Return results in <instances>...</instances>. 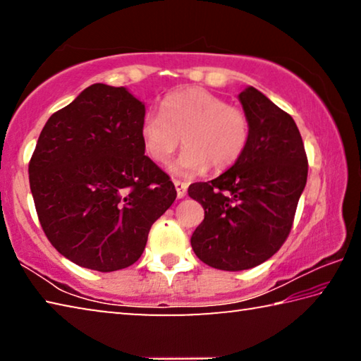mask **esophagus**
Returning <instances> with one entry per match:
<instances>
[{
	"mask_svg": "<svg viewBox=\"0 0 361 361\" xmlns=\"http://www.w3.org/2000/svg\"><path fill=\"white\" fill-rule=\"evenodd\" d=\"M173 185L176 188V195H178V199H183L186 195V189H188V183L185 181H180V180H175Z\"/></svg>",
	"mask_w": 361,
	"mask_h": 361,
	"instance_id": "34e87169",
	"label": "esophagus"
}]
</instances>
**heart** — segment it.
<instances>
[{"label": "heart", "mask_w": 361, "mask_h": 361, "mask_svg": "<svg viewBox=\"0 0 361 361\" xmlns=\"http://www.w3.org/2000/svg\"><path fill=\"white\" fill-rule=\"evenodd\" d=\"M252 126L242 108L228 105L204 89H185L161 102V113L142 122L143 148L152 161L167 162L178 146H186L173 170L178 173L224 172L245 152Z\"/></svg>", "instance_id": "heart-1"}]
</instances>
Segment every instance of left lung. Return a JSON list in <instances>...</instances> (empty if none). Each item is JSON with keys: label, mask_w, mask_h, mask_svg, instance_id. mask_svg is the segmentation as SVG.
<instances>
[{"label": "left lung", "mask_w": 361, "mask_h": 361, "mask_svg": "<svg viewBox=\"0 0 361 361\" xmlns=\"http://www.w3.org/2000/svg\"><path fill=\"white\" fill-rule=\"evenodd\" d=\"M239 100L252 126L245 152L218 178L188 188L205 210L191 237L194 253L221 271L252 269L279 252L307 181V156L291 116L255 87Z\"/></svg>", "instance_id": "8db88e82"}]
</instances>
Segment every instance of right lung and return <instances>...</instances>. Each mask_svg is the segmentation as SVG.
<instances>
[{
  "label": "right lung",
  "instance_id": "add662e5",
  "mask_svg": "<svg viewBox=\"0 0 361 361\" xmlns=\"http://www.w3.org/2000/svg\"><path fill=\"white\" fill-rule=\"evenodd\" d=\"M145 105L92 84L47 119L28 164L49 242L81 267L113 272L142 256L152 223L176 199L142 142Z\"/></svg>",
  "mask_w": 361,
  "mask_h": 361
}]
</instances>
